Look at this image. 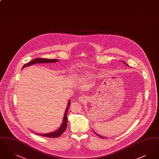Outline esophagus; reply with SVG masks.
<instances>
[{
  "label": "esophagus",
  "mask_w": 159,
  "mask_h": 159,
  "mask_svg": "<svg viewBox=\"0 0 159 159\" xmlns=\"http://www.w3.org/2000/svg\"><path fill=\"white\" fill-rule=\"evenodd\" d=\"M87 100H88V98H87V97H86V96H85V95L81 96L80 97H79V101L80 102H86V101H87Z\"/></svg>",
  "instance_id": "esophagus-1"
}]
</instances>
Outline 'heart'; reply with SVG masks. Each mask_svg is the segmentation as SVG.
Masks as SVG:
<instances>
[{
  "label": "heart",
  "instance_id": "b5f03b06",
  "mask_svg": "<svg viewBox=\"0 0 159 159\" xmlns=\"http://www.w3.org/2000/svg\"><path fill=\"white\" fill-rule=\"evenodd\" d=\"M91 76L90 73L89 72H86L84 73V75H83V79H87L88 78H89V77Z\"/></svg>",
  "mask_w": 159,
  "mask_h": 159
}]
</instances>
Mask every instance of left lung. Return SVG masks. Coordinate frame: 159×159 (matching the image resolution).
<instances>
[{
  "mask_svg": "<svg viewBox=\"0 0 159 159\" xmlns=\"http://www.w3.org/2000/svg\"><path fill=\"white\" fill-rule=\"evenodd\" d=\"M122 62H124V63H125V64H126V66H129L128 64H126V62H124V61H122ZM93 131H94V130H93ZM94 132H95V131H94ZM95 134H97V135H98V136H99V137H101V138H105V137H104V136H101V135H99V134H97V133H96V132H95Z\"/></svg>",
  "mask_w": 159,
  "mask_h": 159,
  "instance_id": "1",
  "label": "left lung"
}]
</instances>
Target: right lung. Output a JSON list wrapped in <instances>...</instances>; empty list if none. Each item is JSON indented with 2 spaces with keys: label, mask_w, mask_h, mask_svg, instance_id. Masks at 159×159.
<instances>
[{
  "label": "right lung",
  "mask_w": 159,
  "mask_h": 159,
  "mask_svg": "<svg viewBox=\"0 0 159 159\" xmlns=\"http://www.w3.org/2000/svg\"><path fill=\"white\" fill-rule=\"evenodd\" d=\"M58 61H59V60H57V59L51 60V59L38 58L34 59L33 60L31 61L30 62H29L27 64L23 66L22 69H23L24 67L30 66L33 64H37V63H53V62H58ZM70 102H71V101L69 100L68 102V104L67 106V108H66V111H65V113H64V117H63L62 123L60 128H58V129H57L56 131H54V132H52L51 133H48V134L35 133V134H38L39 135H40V136H45V137H48V138H57V137H59V136H61L65 132L66 128H67V112H68L69 106L71 104Z\"/></svg>",
  "instance_id": "add662e5"
}]
</instances>
